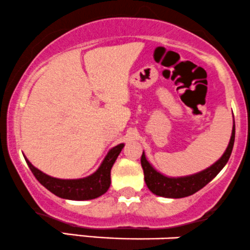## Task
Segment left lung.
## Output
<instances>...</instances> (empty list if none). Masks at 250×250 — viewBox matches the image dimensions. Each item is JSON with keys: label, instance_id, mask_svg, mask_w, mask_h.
Returning a JSON list of instances; mask_svg holds the SVG:
<instances>
[{"label": "left lung", "instance_id": "left-lung-1", "mask_svg": "<svg viewBox=\"0 0 250 250\" xmlns=\"http://www.w3.org/2000/svg\"><path fill=\"white\" fill-rule=\"evenodd\" d=\"M234 140H235V124L233 126V131H231V137L229 145L227 149L221 157V159L216 161L214 165L209 168L205 169L200 173H196L194 175H189V177L184 178H167L165 175L160 174L155 169L149 165V163L146 160L145 154L142 155V167L144 169V175H145V183L147 185L148 189L155 195L165 196V198H185V196H189L194 193L200 190L202 187H205L213 180L214 178L218 175V173L224 168V166L229 160V157L233 151Z\"/></svg>", "mask_w": 250, "mask_h": 250}]
</instances>
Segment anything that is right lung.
<instances>
[{
    "label": "right lung",
    "mask_w": 250,
    "mask_h": 250,
    "mask_svg": "<svg viewBox=\"0 0 250 250\" xmlns=\"http://www.w3.org/2000/svg\"><path fill=\"white\" fill-rule=\"evenodd\" d=\"M123 147L124 144H120L111 149L101 167L92 175L84 179H76V180H63V179L49 177L32 166L26 158L25 161L40 184H42L55 195L67 200H91L103 195L108 189L111 184V168Z\"/></svg>",
    "instance_id": "add662e5"
}]
</instances>
